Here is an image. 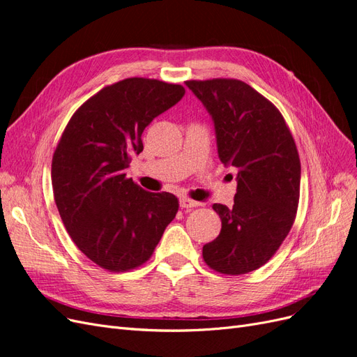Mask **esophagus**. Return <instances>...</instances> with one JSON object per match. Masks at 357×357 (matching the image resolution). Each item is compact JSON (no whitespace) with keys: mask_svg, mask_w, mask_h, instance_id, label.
Segmentation results:
<instances>
[{"mask_svg":"<svg viewBox=\"0 0 357 357\" xmlns=\"http://www.w3.org/2000/svg\"><path fill=\"white\" fill-rule=\"evenodd\" d=\"M199 202H197V201H193V199H190V198H181L180 199V207L181 208H193V207H199Z\"/></svg>","mask_w":357,"mask_h":357,"instance_id":"obj_1","label":"esophagus"}]
</instances>
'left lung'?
Returning <instances> with one entry per match:
<instances>
[{"label": "left lung", "instance_id": "8db88e82", "mask_svg": "<svg viewBox=\"0 0 357 357\" xmlns=\"http://www.w3.org/2000/svg\"><path fill=\"white\" fill-rule=\"evenodd\" d=\"M213 117L222 164L238 169L234 207L214 204L222 229L202 247L214 271L241 275L265 265L296 218L301 160L283 114L236 79L188 80Z\"/></svg>", "mask_w": 357, "mask_h": 357}]
</instances>
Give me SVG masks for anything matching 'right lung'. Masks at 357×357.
Masks as SVG:
<instances>
[{"mask_svg": "<svg viewBox=\"0 0 357 357\" xmlns=\"http://www.w3.org/2000/svg\"><path fill=\"white\" fill-rule=\"evenodd\" d=\"M185 88L131 77L102 88L71 116L52 159L53 197L63 226L82 253L110 273L152 257L178 199L153 193L126 177L142 134L177 104Z\"/></svg>", "mask_w": 357, "mask_h": 357, "instance_id": "add662e5", "label": "right lung"}]
</instances>
